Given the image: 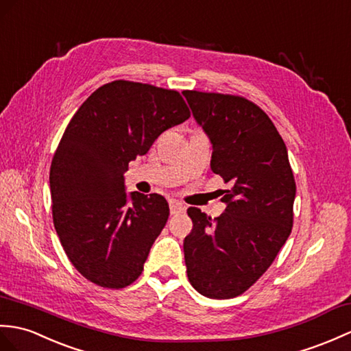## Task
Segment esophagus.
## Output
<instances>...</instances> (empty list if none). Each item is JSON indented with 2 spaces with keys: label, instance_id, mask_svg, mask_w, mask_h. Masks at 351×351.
<instances>
[{
  "label": "esophagus",
  "instance_id": "esophagus-1",
  "mask_svg": "<svg viewBox=\"0 0 351 351\" xmlns=\"http://www.w3.org/2000/svg\"><path fill=\"white\" fill-rule=\"evenodd\" d=\"M185 213V206L182 205L181 202H170V214L172 215H179V214H184Z\"/></svg>",
  "mask_w": 351,
  "mask_h": 351
}]
</instances>
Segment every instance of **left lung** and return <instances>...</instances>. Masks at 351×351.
<instances>
[{"label":"left lung","mask_w":351,"mask_h":351,"mask_svg":"<svg viewBox=\"0 0 351 351\" xmlns=\"http://www.w3.org/2000/svg\"><path fill=\"white\" fill-rule=\"evenodd\" d=\"M213 145L210 169L230 182L213 219L189 208L186 275L200 295L229 299L248 290L286 243L293 226L295 178L286 143L266 113L238 95L184 91Z\"/></svg>","instance_id":"8db88e82"}]
</instances>
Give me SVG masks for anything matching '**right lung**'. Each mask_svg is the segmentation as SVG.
<instances>
[{
    "mask_svg": "<svg viewBox=\"0 0 351 351\" xmlns=\"http://www.w3.org/2000/svg\"><path fill=\"white\" fill-rule=\"evenodd\" d=\"M190 118L179 93L113 80L100 86L69 122L49 184L56 234L86 280L106 289L138 278L169 218L160 194L125 193L128 162Z\"/></svg>",
    "mask_w": 351,
    "mask_h": 351,
    "instance_id": "right-lung-1",
    "label": "right lung"
}]
</instances>
